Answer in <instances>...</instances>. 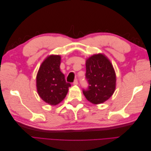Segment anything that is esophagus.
<instances>
[{
    "mask_svg": "<svg viewBox=\"0 0 151 151\" xmlns=\"http://www.w3.org/2000/svg\"><path fill=\"white\" fill-rule=\"evenodd\" d=\"M73 84H74V85H77V84H78V81H77V79H76L74 81V83H73Z\"/></svg>",
    "mask_w": 151,
    "mask_h": 151,
    "instance_id": "esophagus-1",
    "label": "esophagus"
}]
</instances>
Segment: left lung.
<instances>
[{
	"mask_svg": "<svg viewBox=\"0 0 151 151\" xmlns=\"http://www.w3.org/2000/svg\"><path fill=\"white\" fill-rule=\"evenodd\" d=\"M86 79L89 84L83 89L86 99L98 104L108 100L115 92L116 74L109 59L99 53L89 57L86 62Z\"/></svg>",
	"mask_w": 151,
	"mask_h": 151,
	"instance_id": "obj_1",
	"label": "left lung"
}]
</instances>
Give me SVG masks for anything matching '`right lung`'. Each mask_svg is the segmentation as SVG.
<instances>
[{
    "instance_id": "obj_1",
    "label": "right lung",
    "mask_w": 151,
    "mask_h": 151,
    "mask_svg": "<svg viewBox=\"0 0 151 151\" xmlns=\"http://www.w3.org/2000/svg\"><path fill=\"white\" fill-rule=\"evenodd\" d=\"M60 55H50L43 62L36 76V87L40 98L50 105H57L64 99L70 83L61 72Z\"/></svg>"
}]
</instances>
